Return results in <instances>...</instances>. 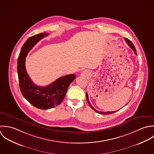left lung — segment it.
I'll list each match as a JSON object with an SVG mask.
<instances>
[{
    "label": "left lung",
    "mask_w": 154,
    "mask_h": 154,
    "mask_svg": "<svg viewBox=\"0 0 154 154\" xmlns=\"http://www.w3.org/2000/svg\"><path fill=\"white\" fill-rule=\"evenodd\" d=\"M125 40L126 43L128 44V45L131 48V49H132L133 50L134 54H135V55H137L136 48H135V47H134V45L133 44V43H132L130 40H128V38H125ZM86 95L87 101H88V103H89V106L92 108L93 109L94 111H96V112H97V113H99V114H106V115H107V114H112V113H114V112H116V111H111V112H110V111H109V112H102V111H97V110L95 109L92 106V105L91 104V103H90V102H89L88 93H86Z\"/></svg>",
    "instance_id": "8db88e82"
}]
</instances>
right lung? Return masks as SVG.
<instances>
[{"label": "right lung", "mask_w": 154, "mask_h": 154, "mask_svg": "<svg viewBox=\"0 0 154 154\" xmlns=\"http://www.w3.org/2000/svg\"><path fill=\"white\" fill-rule=\"evenodd\" d=\"M48 32L40 33L29 37L20 51L17 65L20 88L23 96L34 106L40 109H48L59 105L63 100L68 88L75 79V74L61 77L51 85L41 87L36 86L29 77L26 69V57L34 46Z\"/></svg>", "instance_id": "1"}]
</instances>
